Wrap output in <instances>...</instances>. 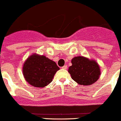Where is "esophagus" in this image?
I'll return each mask as SVG.
<instances>
[{"instance_id":"1","label":"esophagus","mask_w":121,"mask_h":121,"mask_svg":"<svg viewBox=\"0 0 121 121\" xmlns=\"http://www.w3.org/2000/svg\"><path fill=\"white\" fill-rule=\"evenodd\" d=\"M67 68V65H65V66L62 67V69H66Z\"/></svg>"}]
</instances>
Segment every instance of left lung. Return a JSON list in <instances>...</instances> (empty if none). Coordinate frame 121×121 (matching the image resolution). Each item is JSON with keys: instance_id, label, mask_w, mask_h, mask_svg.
I'll return each instance as SVG.
<instances>
[{"instance_id": "obj_1", "label": "left lung", "mask_w": 121, "mask_h": 121, "mask_svg": "<svg viewBox=\"0 0 121 121\" xmlns=\"http://www.w3.org/2000/svg\"><path fill=\"white\" fill-rule=\"evenodd\" d=\"M68 72L74 81L81 86L95 83L101 75L100 67L96 61L82 56H75L71 61Z\"/></svg>"}]
</instances>
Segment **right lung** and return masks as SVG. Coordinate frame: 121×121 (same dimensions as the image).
Listing matches in <instances>:
<instances>
[{
	"mask_svg": "<svg viewBox=\"0 0 121 121\" xmlns=\"http://www.w3.org/2000/svg\"><path fill=\"white\" fill-rule=\"evenodd\" d=\"M59 69L55 61L44 55L33 54L24 63L23 74L30 85L44 87L52 82L55 73Z\"/></svg>",
	"mask_w": 121,
	"mask_h": 121,
	"instance_id": "right-lung-1",
	"label": "right lung"
}]
</instances>
